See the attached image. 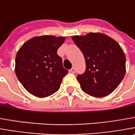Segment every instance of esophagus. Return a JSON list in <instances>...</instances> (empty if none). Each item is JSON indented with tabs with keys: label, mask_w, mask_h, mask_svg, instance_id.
Masks as SVG:
<instances>
[{
	"label": "esophagus",
	"mask_w": 135,
	"mask_h": 135,
	"mask_svg": "<svg viewBox=\"0 0 135 135\" xmlns=\"http://www.w3.org/2000/svg\"><path fill=\"white\" fill-rule=\"evenodd\" d=\"M70 72H72V73H73V74H74V73H75V69L74 67H72V69H70Z\"/></svg>",
	"instance_id": "esophagus-1"
}]
</instances>
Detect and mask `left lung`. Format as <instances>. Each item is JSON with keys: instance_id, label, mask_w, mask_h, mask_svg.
I'll list each match as a JSON object with an SVG mask.
<instances>
[{"instance_id": "left-lung-1", "label": "left lung", "mask_w": 135, "mask_h": 135, "mask_svg": "<svg viewBox=\"0 0 135 135\" xmlns=\"http://www.w3.org/2000/svg\"><path fill=\"white\" fill-rule=\"evenodd\" d=\"M72 39L85 58L86 70L77 76L81 90L94 97L109 95L126 74L123 49L112 38L100 33L73 36Z\"/></svg>"}]
</instances>
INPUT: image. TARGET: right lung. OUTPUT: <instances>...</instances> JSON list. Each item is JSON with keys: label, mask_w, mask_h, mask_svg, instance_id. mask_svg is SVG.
Returning a JSON list of instances; mask_svg holds the SVG:
<instances>
[{"label": "right lung", "mask_w": 135, "mask_h": 135, "mask_svg": "<svg viewBox=\"0 0 135 135\" xmlns=\"http://www.w3.org/2000/svg\"><path fill=\"white\" fill-rule=\"evenodd\" d=\"M64 41L65 37L36 36L27 41L17 52L16 75L32 95L44 98L59 90L68 73L57 54Z\"/></svg>", "instance_id": "obj_1"}]
</instances>
